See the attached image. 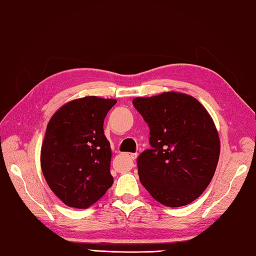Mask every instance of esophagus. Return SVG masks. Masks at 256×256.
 Wrapping results in <instances>:
<instances>
[{
  "label": "esophagus",
  "instance_id": "esophagus-1",
  "mask_svg": "<svg viewBox=\"0 0 256 256\" xmlns=\"http://www.w3.org/2000/svg\"><path fill=\"white\" fill-rule=\"evenodd\" d=\"M127 156H128V158H130L132 160H135L137 158V154H128Z\"/></svg>",
  "mask_w": 256,
  "mask_h": 256
}]
</instances>
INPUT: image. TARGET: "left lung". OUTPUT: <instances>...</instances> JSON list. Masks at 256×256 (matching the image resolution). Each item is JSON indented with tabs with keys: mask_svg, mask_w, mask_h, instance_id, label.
I'll return each instance as SVG.
<instances>
[{
	"mask_svg": "<svg viewBox=\"0 0 256 256\" xmlns=\"http://www.w3.org/2000/svg\"><path fill=\"white\" fill-rule=\"evenodd\" d=\"M132 103L150 129L152 150L137 158L142 184L166 207L191 204L212 180L220 154L212 116L182 92L135 98Z\"/></svg>",
	"mask_w": 256,
	"mask_h": 256,
	"instance_id": "1",
	"label": "left lung"
}]
</instances>
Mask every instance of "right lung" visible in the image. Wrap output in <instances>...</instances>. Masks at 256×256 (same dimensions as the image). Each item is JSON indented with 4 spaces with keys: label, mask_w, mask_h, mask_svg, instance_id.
Listing matches in <instances>:
<instances>
[{
    "label": "right lung",
    "mask_w": 256,
    "mask_h": 256,
    "mask_svg": "<svg viewBox=\"0 0 256 256\" xmlns=\"http://www.w3.org/2000/svg\"><path fill=\"white\" fill-rule=\"evenodd\" d=\"M116 103L114 98L94 96L75 98L49 120L40 165L50 190L68 207H90L114 183L103 120Z\"/></svg>",
    "instance_id": "obj_1"
}]
</instances>
